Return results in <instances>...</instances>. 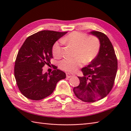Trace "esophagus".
<instances>
[{
	"label": "esophagus",
	"mask_w": 131,
	"mask_h": 131,
	"mask_svg": "<svg viewBox=\"0 0 131 131\" xmlns=\"http://www.w3.org/2000/svg\"><path fill=\"white\" fill-rule=\"evenodd\" d=\"M66 77H67V78H71L72 77L74 76V74H70V73H66Z\"/></svg>",
	"instance_id": "esophagus-1"
}]
</instances>
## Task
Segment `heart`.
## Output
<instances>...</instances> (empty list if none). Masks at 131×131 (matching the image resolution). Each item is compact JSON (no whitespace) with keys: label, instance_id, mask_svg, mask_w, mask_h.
Returning <instances> with one entry per match:
<instances>
[{"label":"heart","instance_id":"1","mask_svg":"<svg viewBox=\"0 0 131 131\" xmlns=\"http://www.w3.org/2000/svg\"><path fill=\"white\" fill-rule=\"evenodd\" d=\"M58 40L52 46V54L56 58L62 56L63 41L68 42L76 47L75 56L73 58H66L60 62V68L69 73L75 71L81 67L84 62L87 64L93 61L98 56L101 49V42L96 37H88L87 34L79 31H73Z\"/></svg>","mask_w":131,"mask_h":131}]
</instances>
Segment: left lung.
<instances>
[{
  "instance_id": "1",
  "label": "left lung",
  "mask_w": 131,
  "mask_h": 131,
  "mask_svg": "<svg viewBox=\"0 0 131 131\" xmlns=\"http://www.w3.org/2000/svg\"><path fill=\"white\" fill-rule=\"evenodd\" d=\"M90 33L99 39L101 49L95 59L82 69L83 77H78L80 84L73 89L77 98L87 103L99 101L110 93L118 69L117 58L109 39L101 32Z\"/></svg>"
}]
</instances>
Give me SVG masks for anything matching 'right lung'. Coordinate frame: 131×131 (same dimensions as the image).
<instances>
[{
	"instance_id": "obj_1",
	"label": "right lung",
	"mask_w": 131,
	"mask_h": 131,
	"mask_svg": "<svg viewBox=\"0 0 131 131\" xmlns=\"http://www.w3.org/2000/svg\"><path fill=\"white\" fill-rule=\"evenodd\" d=\"M66 32H38L27 37L19 49L14 74L19 91L26 98L34 101L46 98L53 93L57 83L66 78V74L53 65L51 73L42 71L44 65L51 63L53 44Z\"/></svg>"
}]
</instances>
